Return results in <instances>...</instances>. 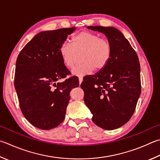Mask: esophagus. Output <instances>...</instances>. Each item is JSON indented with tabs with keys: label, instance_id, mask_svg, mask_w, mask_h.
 <instances>
[{
	"label": "esophagus",
	"instance_id": "esophagus-1",
	"mask_svg": "<svg viewBox=\"0 0 160 160\" xmlns=\"http://www.w3.org/2000/svg\"><path fill=\"white\" fill-rule=\"evenodd\" d=\"M82 80H83V78H82V77H79V84H80V85L81 83H82Z\"/></svg>",
	"mask_w": 160,
	"mask_h": 160
}]
</instances>
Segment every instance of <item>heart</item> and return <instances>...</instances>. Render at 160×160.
Wrapping results in <instances>:
<instances>
[{
	"instance_id": "b5f03b06",
	"label": "heart",
	"mask_w": 160,
	"mask_h": 160,
	"mask_svg": "<svg viewBox=\"0 0 160 160\" xmlns=\"http://www.w3.org/2000/svg\"><path fill=\"white\" fill-rule=\"evenodd\" d=\"M59 53L67 68H72L81 54V64L72 69V73L84 76L93 71H100L106 67L111 57L112 48L108 40L100 38L98 35L82 31L72 38V43L64 42L60 46Z\"/></svg>"
}]
</instances>
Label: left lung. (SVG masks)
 <instances>
[{
    "mask_svg": "<svg viewBox=\"0 0 160 160\" xmlns=\"http://www.w3.org/2000/svg\"><path fill=\"white\" fill-rule=\"evenodd\" d=\"M105 34L112 48L111 57L103 70L81 84L84 101L92 121L107 130L118 129L132 118L141 92L137 54L123 34L114 27H88Z\"/></svg>",
    "mask_w": 160,
    "mask_h": 160,
    "instance_id": "8db88e82",
    "label": "left lung"
}]
</instances>
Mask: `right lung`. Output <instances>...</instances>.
<instances>
[{"label": "right lung", "instance_id": "obj_1", "mask_svg": "<svg viewBox=\"0 0 160 160\" xmlns=\"http://www.w3.org/2000/svg\"><path fill=\"white\" fill-rule=\"evenodd\" d=\"M75 29L72 27L40 32L17 57L14 88L20 109L32 125L40 129H53L62 122L71 90L79 85L75 76L58 82L70 74L59 48Z\"/></svg>", "mask_w": 160, "mask_h": 160}]
</instances>
